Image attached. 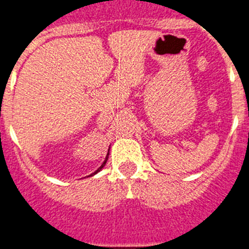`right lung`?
Returning <instances> with one entry per match:
<instances>
[{
  "label": "right lung",
  "instance_id": "1",
  "mask_svg": "<svg viewBox=\"0 0 249 249\" xmlns=\"http://www.w3.org/2000/svg\"><path fill=\"white\" fill-rule=\"evenodd\" d=\"M108 155H109V153H107V156H106V158H105V160H103V162H102V164H101V166L98 167V168L96 169V171H94L93 173H91V175H89V176H87V177H91V176H94V175H96V173L100 172L101 169H102L103 167H105V164H106V162H107V160H108Z\"/></svg>",
  "mask_w": 249,
  "mask_h": 249
}]
</instances>
